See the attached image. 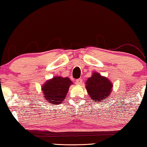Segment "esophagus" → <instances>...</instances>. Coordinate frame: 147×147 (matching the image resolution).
<instances>
[{
  "label": "esophagus",
  "mask_w": 147,
  "mask_h": 147,
  "mask_svg": "<svg viewBox=\"0 0 147 147\" xmlns=\"http://www.w3.org/2000/svg\"><path fill=\"white\" fill-rule=\"evenodd\" d=\"M76 84H78V85H82V79L79 78L78 80H76Z\"/></svg>",
  "instance_id": "1"
}]
</instances>
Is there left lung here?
Segmentation results:
<instances>
[{
  "label": "left lung",
  "mask_w": 147,
  "mask_h": 147,
  "mask_svg": "<svg viewBox=\"0 0 147 147\" xmlns=\"http://www.w3.org/2000/svg\"><path fill=\"white\" fill-rule=\"evenodd\" d=\"M112 88L110 80L96 72L92 74L86 82V88L89 96L96 102L102 103L104 99L106 100L112 91Z\"/></svg>",
  "instance_id": "obj_1"
}]
</instances>
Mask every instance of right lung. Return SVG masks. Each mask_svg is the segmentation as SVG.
<instances>
[{"instance_id":"right-lung-1","label":"right lung","mask_w":147,"mask_h":147,"mask_svg":"<svg viewBox=\"0 0 147 147\" xmlns=\"http://www.w3.org/2000/svg\"><path fill=\"white\" fill-rule=\"evenodd\" d=\"M71 84L73 82L68 77L55 76L47 80L41 88L45 100L52 104L58 105L65 100Z\"/></svg>"}]
</instances>
